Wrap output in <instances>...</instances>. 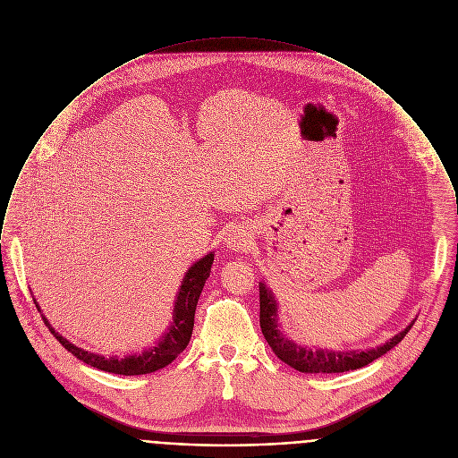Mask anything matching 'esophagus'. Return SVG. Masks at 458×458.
Wrapping results in <instances>:
<instances>
[{"instance_id":"obj_1","label":"esophagus","mask_w":458,"mask_h":458,"mask_svg":"<svg viewBox=\"0 0 458 458\" xmlns=\"http://www.w3.org/2000/svg\"><path fill=\"white\" fill-rule=\"evenodd\" d=\"M225 244L232 251H246L251 246V233L246 226H232L225 235Z\"/></svg>"}]
</instances>
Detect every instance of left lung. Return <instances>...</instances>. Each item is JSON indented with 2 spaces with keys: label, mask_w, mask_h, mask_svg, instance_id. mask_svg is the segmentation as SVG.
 <instances>
[{
  "label": "left lung",
  "mask_w": 458,
  "mask_h": 458,
  "mask_svg": "<svg viewBox=\"0 0 458 458\" xmlns=\"http://www.w3.org/2000/svg\"><path fill=\"white\" fill-rule=\"evenodd\" d=\"M414 320L398 335L389 338L386 344L371 349H358V351H327L317 347H304L293 342L284 331L279 329L277 322V302L273 290L260 281V327L262 333L271 345L276 356L295 369L302 373H342L349 369H358L375 361L377 358L389 352L394 345H398L403 336L412 327Z\"/></svg>",
  "instance_id": "1"
}]
</instances>
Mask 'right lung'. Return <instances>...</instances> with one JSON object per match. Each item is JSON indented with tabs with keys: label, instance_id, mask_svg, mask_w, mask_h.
<instances>
[{
	"label": "right lung",
	"instance_id": "add662e5",
	"mask_svg": "<svg viewBox=\"0 0 458 458\" xmlns=\"http://www.w3.org/2000/svg\"><path fill=\"white\" fill-rule=\"evenodd\" d=\"M212 264H214V251L207 253L203 259L196 260L187 269V273L183 276L182 284L177 292V299H175V306H174V322L170 324L166 333L159 338V342L154 347L145 349L141 354H129V356L118 358V356H102L97 352L85 351L81 347H76L72 342H69L60 333H56L51 327V324L47 322L46 315H42V318H44L46 326L49 327V331L55 335V338L71 354H74L78 360H81L87 365L98 368L102 371L116 373V375L152 373V371H157V369L170 365L187 347L191 335H192L196 304H198L199 293L203 290V284H205L207 277L210 276ZM35 306L40 311V306L37 304V301H35Z\"/></svg>",
	"mask_w": 458,
	"mask_h": 458
}]
</instances>
